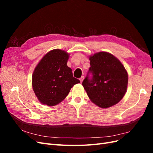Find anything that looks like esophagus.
Returning a JSON list of instances; mask_svg holds the SVG:
<instances>
[{
    "mask_svg": "<svg viewBox=\"0 0 153 153\" xmlns=\"http://www.w3.org/2000/svg\"><path fill=\"white\" fill-rule=\"evenodd\" d=\"M84 76H82L80 78V81L81 82H82V81L84 80Z\"/></svg>",
    "mask_w": 153,
    "mask_h": 153,
    "instance_id": "34e87169",
    "label": "esophagus"
}]
</instances>
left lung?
Instances as JSON below:
<instances>
[{
	"instance_id": "1",
	"label": "left lung",
	"mask_w": 153,
	"mask_h": 153,
	"mask_svg": "<svg viewBox=\"0 0 153 153\" xmlns=\"http://www.w3.org/2000/svg\"><path fill=\"white\" fill-rule=\"evenodd\" d=\"M89 60L91 67L82 82L89 98L103 108L117 104L128 85V76L124 66L114 55L105 52L95 53Z\"/></svg>"
}]
</instances>
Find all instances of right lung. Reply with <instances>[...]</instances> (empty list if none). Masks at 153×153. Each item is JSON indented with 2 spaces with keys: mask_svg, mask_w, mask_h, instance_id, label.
<instances>
[{
  "mask_svg": "<svg viewBox=\"0 0 153 153\" xmlns=\"http://www.w3.org/2000/svg\"><path fill=\"white\" fill-rule=\"evenodd\" d=\"M69 54L55 49L46 54L32 75V88L41 103L52 106L66 98L71 88L80 81L67 66Z\"/></svg>",
  "mask_w": 153,
  "mask_h": 153,
  "instance_id": "1",
  "label": "right lung"
}]
</instances>
